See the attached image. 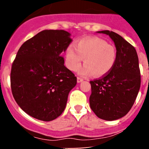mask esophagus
Wrapping results in <instances>:
<instances>
[{
    "label": "esophagus",
    "instance_id": "34e87169",
    "mask_svg": "<svg viewBox=\"0 0 149 149\" xmlns=\"http://www.w3.org/2000/svg\"><path fill=\"white\" fill-rule=\"evenodd\" d=\"M77 81H78V83H81L82 81H83V78H80V77H78V78H77Z\"/></svg>",
    "mask_w": 149,
    "mask_h": 149
}]
</instances>
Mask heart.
<instances>
[{"label":"heart","instance_id":"heart-1","mask_svg":"<svg viewBox=\"0 0 149 149\" xmlns=\"http://www.w3.org/2000/svg\"><path fill=\"white\" fill-rule=\"evenodd\" d=\"M66 50V64L70 70L76 71L82 61L85 66L79 71L82 76L93 74L95 77L105 76L111 71L117 59V49L98 37H90L80 40Z\"/></svg>","mask_w":149,"mask_h":149}]
</instances>
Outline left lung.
I'll return each instance as SVG.
<instances>
[{
	"instance_id": "8db88e82",
	"label": "left lung",
	"mask_w": 149,
	"mask_h": 149,
	"mask_svg": "<svg viewBox=\"0 0 149 149\" xmlns=\"http://www.w3.org/2000/svg\"><path fill=\"white\" fill-rule=\"evenodd\" d=\"M109 36L117 49V59L111 71L99 79L90 81V108L105 120H115L130 111L141 85L139 59L136 49L118 33L97 31Z\"/></svg>"
}]
</instances>
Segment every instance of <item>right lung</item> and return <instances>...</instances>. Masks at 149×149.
Instances as JSON below:
<instances>
[{
  "label": "right lung",
  "instance_id": "obj_1",
  "mask_svg": "<svg viewBox=\"0 0 149 149\" xmlns=\"http://www.w3.org/2000/svg\"><path fill=\"white\" fill-rule=\"evenodd\" d=\"M64 30H44L24 42L12 65L13 95L22 110L42 121L62 113L77 78L64 66L63 52L72 41Z\"/></svg>",
  "mask_w": 149,
  "mask_h": 149
}]
</instances>
